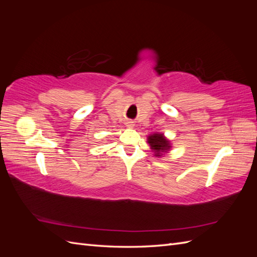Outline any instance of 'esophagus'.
Masks as SVG:
<instances>
[{
	"label": "esophagus",
	"instance_id": "obj_1",
	"mask_svg": "<svg viewBox=\"0 0 257 257\" xmlns=\"http://www.w3.org/2000/svg\"><path fill=\"white\" fill-rule=\"evenodd\" d=\"M126 124H127V126H128V127H133V126H134V124H133V122H127Z\"/></svg>",
	"mask_w": 257,
	"mask_h": 257
}]
</instances>
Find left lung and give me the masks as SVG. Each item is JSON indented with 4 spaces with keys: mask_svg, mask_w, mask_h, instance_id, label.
<instances>
[{
    "mask_svg": "<svg viewBox=\"0 0 257 257\" xmlns=\"http://www.w3.org/2000/svg\"><path fill=\"white\" fill-rule=\"evenodd\" d=\"M148 144L150 145L151 149L154 151V155L161 157V155L167 152L170 149V144L163 134H152L148 136Z\"/></svg>",
    "mask_w": 257,
    "mask_h": 257,
    "instance_id": "left-lung-1",
    "label": "left lung"
}]
</instances>
